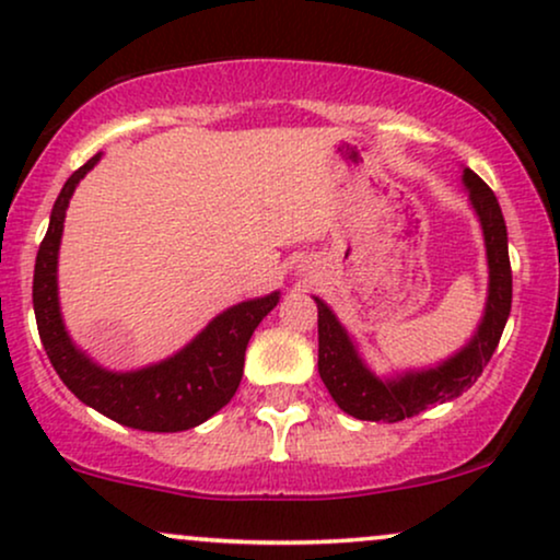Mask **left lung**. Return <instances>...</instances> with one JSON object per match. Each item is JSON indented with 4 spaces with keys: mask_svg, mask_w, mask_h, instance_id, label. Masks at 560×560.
<instances>
[{
    "mask_svg": "<svg viewBox=\"0 0 560 560\" xmlns=\"http://www.w3.org/2000/svg\"><path fill=\"white\" fill-rule=\"evenodd\" d=\"M462 182L467 186L475 215L480 218L488 254V301L486 314L472 340L439 363L436 369L405 371L395 378L376 376L363 358L348 329L337 322L332 308L322 299L319 308V376L342 412L374 423H397L428 410L431 405L448 402L478 382L512 312V265H509V238L499 199L475 171L465 168Z\"/></svg>",
    "mask_w": 560,
    "mask_h": 560,
    "instance_id": "8db88e82",
    "label": "left lung"
}]
</instances>
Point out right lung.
Masks as SVG:
<instances>
[{"instance_id": "add662e5", "label": "right lung", "mask_w": 560, "mask_h": 560, "mask_svg": "<svg viewBox=\"0 0 560 560\" xmlns=\"http://www.w3.org/2000/svg\"><path fill=\"white\" fill-rule=\"evenodd\" d=\"M101 161V153L80 165L61 186L54 202L48 231L40 241L36 272H33V308L40 342L67 389L101 416L116 423L153 433L189 431L236 395L244 376L246 345L259 322L278 306L280 293L236 303L218 314L195 340L176 355L140 371H106L93 363L69 340L59 312L57 261L69 199L80 178Z\"/></svg>"}]
</instances>
